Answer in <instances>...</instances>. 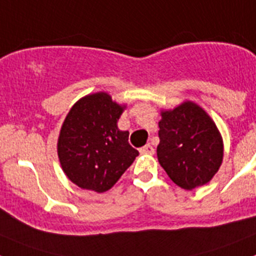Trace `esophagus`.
Returning a JSON list of instances; mask_svg holds the SVG:
<instances>
[{"label":"esophagus","mask_w":256,"mask_h":256,"mask_svg":"<svg viewBox=\"0 0 256 256\" xmlns=\"http://www.w3.org/2000/svg\"><path fill=\"white\" fill-rule=\"evenodd\" d=\"M140 152H141V154H150V155H152V154H154V148H152V146H151L150 144H144V148H140Z\"/></svg>","instance_id":"obj_1"}]
</instances>
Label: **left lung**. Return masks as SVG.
I'll return each instance as SVG.
<instances>
[{"instance_id": "obj_1", "label": "left lung", "mask_w": 256, "mask_h": 256, "mask_svg": "<svg viewBox=\"0 0 256 256\" xmlns=\"http://www.w3.org/2000/svg\"><path fill=\"white\" fill-rule=\"evenodd\" d=\"M158 160L177 186H204L223 160V141L216 123L204 108L186 101L162 112Z\"/></svg>"}]
</instances>
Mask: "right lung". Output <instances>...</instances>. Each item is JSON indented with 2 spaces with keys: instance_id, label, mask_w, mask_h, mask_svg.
Wrapping results in <instances>:
<instances>
[{
  "instance_id": "right-lung-1",
  "label": "right lung",
  "mask_w": 256,
  "mask_h": 256,
  "mask_svg": "<svg viewBox=\"0 0 256 256\" xmlns=\"http://www.w3.org/2000/svg\"><path fill=\"white\" fill-rule=\"evenodd\" d=\"M124 108L106 92H97L82 97L68 112L58 155L66 177L80 188L108 191L138 156L128 142L130 132L118 128Z\"/></svg>"
}]
</instances>
